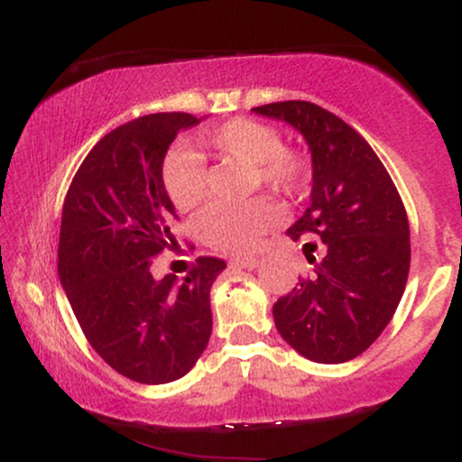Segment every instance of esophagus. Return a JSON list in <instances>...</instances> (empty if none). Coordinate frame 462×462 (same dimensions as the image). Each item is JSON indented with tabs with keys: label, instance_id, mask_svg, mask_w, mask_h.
<instances>
[{
	"label": "esophagus",
	"instance_id": "obj_1",
	"mask_svg": "<svg viewBox=\"0 0 462 462\" xmlns=\"http://www.w3.org/2000/svg\"><path fill=\"white\" fill-rule=\"evenodd\" d=\"M258 258L256 256H236V258H232V264H235V267H243V269H256L258 267Z\"/></svg>",
	"mask_w": 462,
	"mask_h": 462
}]
</instances>
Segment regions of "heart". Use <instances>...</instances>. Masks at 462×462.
<instances>
[{
    "label": "heart",
    "mask_w": 462,
    "mask_h": 462,
    "mask_svg": "<svg viewBox=\"0 0 462 462\" xmlns=\"http://www.w3.org/2000/svg\"><path fill=\"white\" fill-rule=\"evenodd\" d=\"M193 143L201 153L232 158L252 164L254 182L272 190L275 198L293 199L309 182L310 164L306 153L282 145V134L273 125L256 119L224 121L213 128L199 130ZM162 184L178 210H193L204 199L206 167L198 153L173 150L162 162ZM275 224V210L267 199L245 204H215L201 213L199 236L210 247L224 252H249L264 232Z\"/></svg>",
    "instance_id": "heart-1"
}]
</instances>
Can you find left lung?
<instances>
[{"label": "left lung", "instance_id": "8db88e82", "mask_svg": "<svg viewBox=\"0 0 462 462\" xmlns=\"http://www.w3.org/2000/svg\"><path fill=\"white\" fill-rule=\"evenodd\" d=\"M252 110L300 130L312 156L310 206L286 235L304 238L315 269L275 301V328L301 356L347 363L383 334L404 295L406 208L369 143L330 110L300 99Z\"/></svg>", "mask_w": 462, "mask_h": 462}]
</instances>
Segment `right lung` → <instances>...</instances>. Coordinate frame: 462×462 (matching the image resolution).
<instances>
[{
	"label": "right lung",
	"instance_id": "obj_1",
	"mask_svg": "<svg viewBox=\"0 0 462 462\" xmlns=\"http://www.w3.org/2000/svg\"><path fill=\"white\" fill-rule=\"evenodd\" d=\"M201 119L156 113L128 121L88 152L62 206L58 275L95 352L141 384L187 375L210 332V289L226 261L199 256L187 278L156 280L153 258L176 238L162 161Z\"/></svg>",
	"mask_w": 462,
	"mask_h": 462
}]
</instances>
